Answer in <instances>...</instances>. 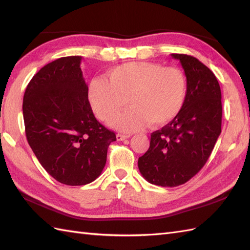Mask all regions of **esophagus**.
<instances>
[{
  "instance_id": "34e87169",
  "label": "esophagus",
  "mask_w": 250,
  "mask_h": 250,
  "mask_svg": "<svg viewBox=\"0 0 250 250\" xmlns=\"http://www.w3.org/2000/svg\"><path fill=\"white\" fill-rule=\"evenodd\" d=\"M129 137H130L129 134H117V140L118 141H124V140L129 139Z\"/></svg>"
}]
</instances>
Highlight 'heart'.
<instances>
[{
  "label": "heart",
  "instance_id": "obj_1",
  "mask_svg": "<svg viewBox=\"0 0 250 250\" xmlns=\"http://www.w3.org/2000/svg\"><path fill=\"white\" fill-rule=\"evenodd\" d=\"M187 79L176 66L152 62H128L111 68L105 78H94L89 84V102L100 120L111 125L126 105L128 113L117 120L124 130L146 125L163 126L182 110Z\"/></svg>",
  "mask_w": 250,
  "mask_h": 250
}]
</instances>
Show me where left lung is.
Returning <instances> with one entry per match:
<instances>
[{
    "label": "left lung",
    "mask_w": 250,
    "mask_h": 250,
    "mask_svg": "<svg viewBox=\"0 0 250 250\" xmlns=\"http://www.w3.org/2000/svg\"><path fill=\"white\" fill-rule=\"evenodd\" d=\"M172 57L187 78L185 103L176 118L152 132L149 149L137 163L147 182L162 187H177L192 178L221 133V91L214 73L192 56Z\"/></svg>",
    "instance_id": "obj_1"
}]
</instances>
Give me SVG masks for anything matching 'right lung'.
<instances>
[{
	"instance_id": "1",
	"label": "right lung",
	"mask_w": 250,
	"mask_h": 250,
	"mask_svg": "<svg viewBox=\"0 0 250 250\" xmlns=\"http://www.w3.org/2000/svg\"><path fill=\"white\" fill-rule=\"evenodd\" d=\"M82 57H63L37 72L25 89V136L37 160L58 182L82 186L97 179L116 134L95 118Z\"/></svg>"
}]
</instances>
